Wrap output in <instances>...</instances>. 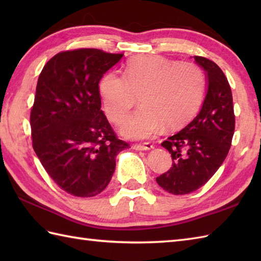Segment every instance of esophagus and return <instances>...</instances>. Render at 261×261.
<instances>
[{
    "label": "esophagus",
    "mask_w": 261,
    "mask_h": 261,
    "mask_svg": "<svg viewBox=\"0 0 261 261\" xmlns=\"http://www.w3.org/2000/svg\"><path fill=\"white\" fill-rule=\"evenodd\" d=\"M134 149L136 150H150V149L153 148V146L151 145L150 142H145V143H135Z\"/></svg>",
    "instance_id": "esophagus-1"
}]
</instances>
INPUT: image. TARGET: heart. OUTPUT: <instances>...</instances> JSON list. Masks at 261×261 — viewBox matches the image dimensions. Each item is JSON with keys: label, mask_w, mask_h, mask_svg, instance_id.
I'll return each instance as SVG.
<instances>
[{"label": "heart", "mask_w": 261, "mask_h": 261, "mask_svg": "<svg viewBox=\"0 0 261 261\" xmlns=\"http://www.w3.org/2000/svg\"><path fill=\"white\" fill-rule=\"evenodd\" d=\"M104 111L120 123L140 98L141 107L121 124L130 139L154 136L163 125L175 129L195 115L206 92V77L198 65L163 56H139L127 62L124 76L105 74L98 86Z\"/></svg>", "instance_id": "b5f03b06"}]
</instances>
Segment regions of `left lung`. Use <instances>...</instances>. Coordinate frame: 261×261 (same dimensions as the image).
Here are the masks:
<instances>
[{"label": "left lung", "instance_id": "obj_1", "mask_svg": "<svg viewBox=\"0 0 261 261\" xmlns=\"http://www.w3.org/2000/svg\"><path fill=\"white\" fill-rule=\"evenodd\" d=\"M194 58L206 71V96L193 121L162 143L173 164L156 178L160 187L174 195L190 194L206 184L228 156L234 134L233 99L224 73L212 60Z\"/></svg>", "mask_w": 261, "mask_h": 261}]
</instances>
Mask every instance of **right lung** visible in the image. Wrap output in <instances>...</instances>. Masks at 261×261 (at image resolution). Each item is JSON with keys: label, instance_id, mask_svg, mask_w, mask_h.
I'll return each mask as SVG.
<instances>
[{"label": "right lung", "instance_id": "obj_1", "mask_svg": "<svg viewBox=\"0 0 261 261\" xmlns=\"http://www.w3.org/2000/svg\"><path fill=\"white\" fill-rule=\"evenodd\" d=\"M123 54L80 48L58 53L39 75L30 125L32 147L53 180L70 195L92 197L105 190L118 139L101 110L98 83Z\"/></svg>", "mask_w": 261, "mask_h": 261}]
</instances>
